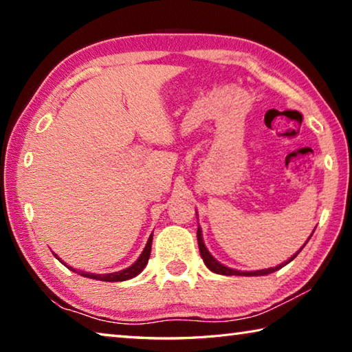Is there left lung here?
<instances>
[{
    "instance_id": "obj_1",
    "label": "left lung",
    "mask_w": 352,
    "mask_h": 352,
    "mask_svg": "<svg viewBox=\"0 0 352 352\" xmlns=\"http://www.w3.org/2000/svg\"><path fill=\"white\" fill-rule=\"evenodd\" d=\"M195 212H197V211H195ZM314 231H315V230H314ZM312 234H314V233H312ZM312 234L309 236V239H311ZM309 239H307V241H309ZM197 241H199L200 256H201V259H204L205 265L208 267V269H210V270L214 272V273H217V275H226V276H231V275H236V276H265V275H270V273L276 272V270H279V269H283L284 265H287L289 262L294 261V259L296 258V256H298V253H300L301 250L305 248L306 243H307V241H306L305 245H302L300 250H298V252H296L294 256H292L290 259H287L285 262H283V264H279V265H276V267H270V269H264V270H254V272H241V270L230 269V267L220 264V262H219L216 258H214V256L210 253V250H208L206 245H205L204 234H201V228H200V226L197 228Z\"/></svg>"
}]
</instances>
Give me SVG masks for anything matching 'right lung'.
I'll return each mask as SVG.
<instances>
[{
    "instance_id": "right-lung-1",
    "label": "right lung",
    "mask_w": 352,
    "mask_h": 352,
    "mask_svg": "<svg viewBox=\"0 0 352 352\" xmlns=\"http://www.w3.org/2000/svg\"><path fill=\"white\" fill-rule=\"evenodd\" d=\"M152 237H153V233L148 236V241L146 243L144 250H142V253L140 254V258L136 259L132 265L127 267V269L124 270H119V272H113V273H102V275H99V273H88V272H83V270H77V269H73V267H68L65 262L57 258V254H54L56 258L62 262V264L65 267H68L69 270H73L74 273H79L80 276H85V278H90V279H98V281H107V283H116V281H127V279H132L135 276H138L140 273L144 270V267L147 265L148 262V258H151V250H152Z\"/></svg>"
}]
</instances>
